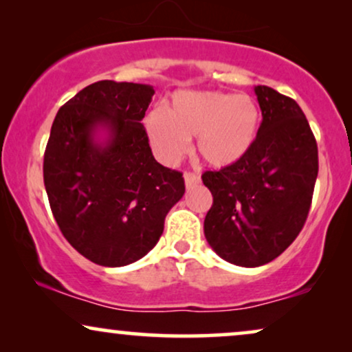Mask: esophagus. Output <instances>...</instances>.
<instances>
[{
	"label": "esophagus",
	"mask_w": 352,
	"mask_h": 352,
	"mask_svg": "<svg viewBox=\"0 0 352 352\" xmlns=\"http://www.w3.org/2000/svg\"><path fill=\"white\" fill-rule=\"evenodd\" d=\"M184 181H186V187H187V189H190V187H194L195 184H199V182H200V176L195 175V173L186 171V173H184Z\"/></svg>",
	"instance_id": "obj_1"
}]
</instances>
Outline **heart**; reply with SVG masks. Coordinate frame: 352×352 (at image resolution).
Instances as JSON below:
<instances>
[{
  "instance_id": "1",
  "label": "heart",
  "mask_w": 352,
  "mask_h": 352,
  "mask_svg": "<svg viewBox=\"0 0 352 352\" xmlns=\"http://www.w3.org/2000/svg\"><path fill=\"white\" fill-rule=\"evenodd\" d=\"M258 107L248 95L179 92L168 111L155 108L144 120L150 145L163 162L173 163L189 152L197 137V152L210 166L239 162L257 137Z\"/></svg>"
}]
</instances>
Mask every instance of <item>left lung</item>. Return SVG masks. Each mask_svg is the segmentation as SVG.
I'll return each mask as SVG.
<instances>
[{"label":"left lung","instance_id":"left-lung-1","mask_svg":"<svg viewBox=\"0 0 352 352\" xmlns=\"http://www.w3.org/2000/svg\"><path fill=\"white\" fill-rule=\"evenodd\" d=\"M262 122L239 162L205 171L213 195L204 221L212 249L226 262L260 267L293 244L307 220L318 150L302 109L272 87H255Z\"/></svg>","mask_w":352,"mask_h":352}]
</instances>
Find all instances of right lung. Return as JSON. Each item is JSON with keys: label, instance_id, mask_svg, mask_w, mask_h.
I'll list each match as a JSON object with an SVG mask.
<instances>
[{"label": "right lung", "instance_id": "obj_1", "mask_svg": "<svg viewBox=\"0 0 352 352\" xmlns=\"http://www.w3.org/2000/svg\"><path fill=\"white\" fill-rule=\"evenodd\" d=\"M155 90L98 80L59 108L43 157L50 207L77 252L103 267H124L155 248L182 173L153 158L144 120ZM103 129L107 139L94 137Z\"/></svg>", "mask_w": 352, "mask_h": 352}]
</instances>
